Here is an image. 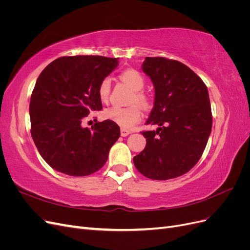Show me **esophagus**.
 I'll use <instances>...</instances> for the list:
<instances>
[{
    "label": "esophagus",
    "mask_w": 250,
    "mask_h": 250,
    "mask_svg": "<svg viewBox=\"0 0 250 250\" xmlns=\"http://www.w3.org/2000/svg\"><path fill=\"white\" fill-rule=\"evenodd\" d=\"M130 133H131L130 130L124 129V128H122V129H121V135H122V137H127V135L130 134Z\"/></svg>",
    "instance_id": "1"
}]
</instances>
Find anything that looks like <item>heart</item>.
<instances>
[{"instance_id":"b5f03b06","label":"heart","mask_w":250,"mask_h":250,"mask_svg":"<svg viewBox=\"0 0 250 250\" xmlns=\"http://www.w3.org/2000/svg\"><path fill=\"white\" fill-rule=\"evenodd\" d=\"M120 79L129 86L133 93L131 95V103H138L143 108H149L151 105V99L149 95L144 92L145 86V78L143 75L135 69L129 67L122 71L119 75ZM110 94V81L108 78H104L98 87V96L102 102L108 100ZM104 118L112 121L124 129H130L135 124L139 123L142 119V110L138 105H131L128 107L112 106L104 110Z\"/></svg>"}]
</instances>
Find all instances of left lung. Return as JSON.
Returning a JSON list of instances; mask_svg holds the SVG:
<instances>
[{
    "instance_id": "8db88e82",
    "label": "left lung",
    "mask_w": 250,
    "mask_h": 250,
    "mask_svg": "<svg viewBox=\"0 0 250 250\" xmlns=\"http://www.w3.org/2000/svg\"><path fill=\"white\" fill-rule=\"evenodd\" d=\"M143 71L153 82L154 106L143 131L146 147L133 157L144 176L167 180L184 175L198 163L211 130L208 87L190 67L177 60L146 57Z\"/></svg>"
}]
</instances>
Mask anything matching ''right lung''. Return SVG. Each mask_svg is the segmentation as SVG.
<instances>
[{"label":"right lung","instance_id":"1","mask_svg":"<svg viewBox=\"0 0 250 250\" xmlns=\"http://www.w3.org/2000/svg\"><path fill=\"white\" fill-rule=\"evenodd\" d=\"M117 65L118 58L63 56L37 78L29 107L31 135L53 169L87 176L106 163L109 149L120 138V127L105 120L89 129L82 122L90 111L102 109L98 87Z\"/></svg>","mask_w":250,"mask_h":250}]
</instances>
